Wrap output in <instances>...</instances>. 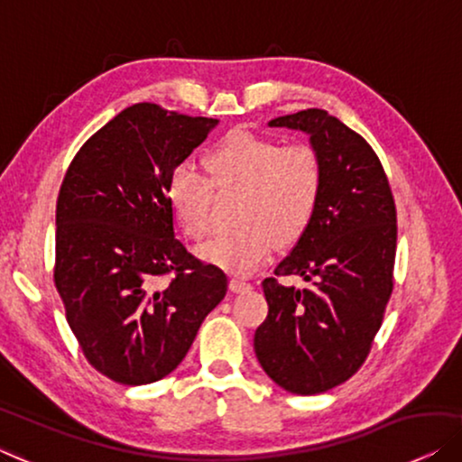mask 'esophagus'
<instances>
[{"label": "esophagus", "mask_w": 462, "mask_h": 462, "mask_svg": "<svg viewBox=\"0 0 462 462\" xmlns=\"http://www.w3.org/2000/svg\"><path fill=\"white\" fill-rule=\"evenodd\" d=\"M229 287H231V291H236V293H242V291H247V290H252V285L247 283L245 279H239V277H236V279H231V283H229Z\"/></svg>", "instance_id": "1"}]
</instances>
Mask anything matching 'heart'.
Here are the masks:
<instances>
[{"label": "heart", "mask_w": 462, "mask_h": 462, "mask_svg": "<svg viewBox=\"0 0 462 462\" xmlns=\"http://www.w3.org/2000/svg\"><path fill=\"white\" fill-rule=\"evenodd\" d=\"M218 191L239 193L237 231L199 247L206 263L229 273H250L279 244H293L312 223L323 185L320 160L310 145H287L233 131L204 158ZM172 217L189 239L210 233L212 188L191 164H177L164 189Z\"/></svg>", "instance_id": "heart-1"}]
</instances>
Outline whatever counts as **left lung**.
Returning <instances> with one entry per match:
<instances>
[{
  "label": "left lung",
  "instance_id": "obj_1",
  "mask_svg": "<svg viewBox=\"0 0 462 462\" xmlns=\"http://www.w3.org/2000/svg\"><path fill=\"white\" fill-rule=\"evenodd\" d=\"M269 126L309 135L323 185L310 226L275 269L310 285L263 281L269 314L254 352L277 385L312 396L350 379L371 350L393 287L396 206L377 153L342 120L310 108Z\"/></svg>",
  "mask_w": 462,
  "mask_h": 462
}]
</instances>
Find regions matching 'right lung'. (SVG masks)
I'll use <instances>...</instances> for the list:
<instances>
[{"label": "right lung", "mask_w": 462, "mask_h": 462, "mask_svg": "<svg viewBox=\"0 0 462 462\" xmlns=\"http://www.w3.org/2000/svg\"><path fill=\"white\" fill-rule=\"evenodd\" d=\"M217 125L135 104L87 139L60 187L53 281L85 358L116 383L175 371L226 293L225 273L175 239L164 196Z\"/></svg>", "instance_id": "right-lung-1"}]
</instances>
